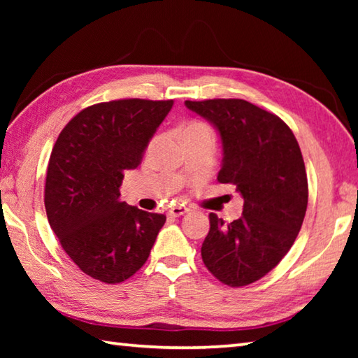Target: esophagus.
<instances>
[{
	"mask_svg": "<svg viewBox=\"0 0 358 358\" xmlns=\"http://www.w3.org/2000/svg\"><path fill=\"white\" fill-rule=\"evenodd\" d=\"M189 208L185 207V205H175L171 210H169V216H173V217H178V216H183L185 213H187Z\"/></svg>",
	"mask_w": 358,
	"mask_h": 358,
	"instance_id": "obj_1",
	"label": "esophagus"
}]
</instances>
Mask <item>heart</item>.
I'll list each match as a JSON object with an SVG mask.
<instances>
[{
  "label": "heart",
  "mask_w": 358,
  "mask_h": 358,
  "mask_svg": "<svg viewBox=\"0 0 358 358\" xmlns=\"http://www.w3.org/2000/svg\"><path fill=\"white\" fill-rule=\"evenodd\" d=\"M194 129H203V131H210V128L207 124H203V123H197V121H194V123H189V124H186L183 129H181V134H183V132H186V131H194Z\"/></svg>",
  "instance_id": "b5f03b06"
}]
</instances>
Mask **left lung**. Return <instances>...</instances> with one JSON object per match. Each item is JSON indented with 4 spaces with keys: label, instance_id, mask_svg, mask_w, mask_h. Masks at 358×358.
<instances>
[{
    "label": "left lung",
    "instance_id": "1",
    "mask_svg": "<svg viewBox=\"0 0 358 358\" xmlns=\"http://www.w3.org/2000/svg\"><path fill=\"white\" fill-rule=\"evenodd\" d=\"M220 132V183L235 185L243 215L226 224L210 213L202 260L230 287L248 286L281 262L300 232L308 178L299 142L284 121L245 99L185 101Z\"/></svg>",
    "mask_w": 358,
    "mask_h": 358
}]
</instances>
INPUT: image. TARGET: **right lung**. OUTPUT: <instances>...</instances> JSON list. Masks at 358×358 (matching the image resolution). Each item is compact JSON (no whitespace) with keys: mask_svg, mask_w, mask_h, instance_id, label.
Here are the masks:
<instances>
[{"mask_svg":"<svg viewBox=\"0 0 358 358\" xmlns=\"http://www.w3.org/2000/svg\"><path fill=\"white\" fill-rule=\"evenodd\" d=\"M173 101L120 99L77 113L53 145L45 178L48 224L83 273L107 284L147 262L166 216L120 199Z\"/></svg>","mask_w":358,"mask_h":358,"instance_id":"right-lung-1","label":"right lung"}]
</instances>
